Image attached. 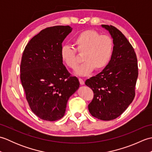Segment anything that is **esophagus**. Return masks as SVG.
<instances>
[{"label": "esophagus", "mask_w": 152, "mask_h": 152, "mask_svg": "<svg viewBox=\"0 0 152 152\" xmlns=\"http://www.w3.org/2000/svg\"><path fill=\"white\" fill-rule=\"evenodd\" d=\"M79 82H80V83L81 85H83L84 84V81H83V80L82 79V78H79Z\"/></svg>", "instance_id": "obj_1"}]
</instances>
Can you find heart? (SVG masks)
Returning <instances> with one entry per match:
<instances>
[{"label":"heart","instance_id":"1","mask_svg":"<svg viewBox=\"0 0 152 152\" xmlns=\"http://www.w3.org/2000/svg\"><path fill=\"white\" fill-rule=\"evenodd\" d=\"M75 50L70 46L61 48L60 57L66 67L75 69L80 63L78 55L83 56L84 63L77 68L76 74L86 76L95 69L102 70L107 66L114 51V41L108 34H101L95 30L81 32L73 40Z\"/></svg>","mask_w":152,"mask_h":152}]
</instances>
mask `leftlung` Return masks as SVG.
<instances>
[{"mask_svg":"<svg viewBox=\"0 0 152 152\" xmlns=\"http://www.w3.org/2000/svg\"><path fill=\"white\" fill-rule=\"evenodd\" d=\"M102 27L113 38L112 56L107 66L85 83L94 94L88 105L90 114L101 120L110 121L119 117L133 101L138 63L134 48L124 34L112 25Z\"/></svg>","mask_w":152,"mask_h":152,"instance_id":"1","label":"left lung"}]
</instances>
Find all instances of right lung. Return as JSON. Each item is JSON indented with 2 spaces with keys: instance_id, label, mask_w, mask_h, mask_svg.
I'll return each instance as SVG.
<instances>
[{
  "instance_id": "1",
  "label": "right lung",
  "mask_w": 152,
  "mask_h": 152,
  "mask_svg": "<svg viewBox=\"0 0 152 152\" xmlns=\"http://www.w3.org/2000/svg\"><path fill=\"white\" fill-rule=\"evenodd\" d=\"M72 30L69 25L44 28L31 38L23 53L21 84L31 110L43 120L62 118L68 100L80 86L60 57L63 42Z\"/></svg>"
}]
</instances>
